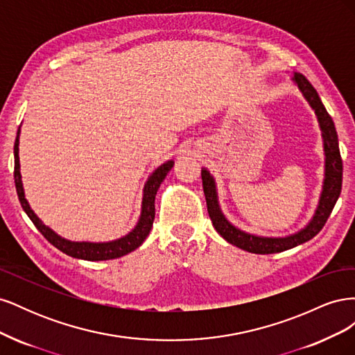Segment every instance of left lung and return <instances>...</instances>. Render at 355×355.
Returning <instances> with one entry per match:
<instances>
[{
    "instance_id": "8db88e82",
    "label": "left lung",
    "mask_w": 355,
    "mask_h": 355,
    "mask_svg": "<svg viewBox=\"0 0 355 355\" xmlns=\"http://www.w3.org/2000/svg\"><path fill=\"white\" fill-rule=\"evenodd\" d=\"M292 83L295 87L304 96V99L309 105V108L314 111L317 123L321 132V139H323V153H324V179L323 187H321L320 198L317 209L313 214V218L299 231L284 235V237H266V235H256L247 232L235 227L234 223L225 216L218 197V187L216 179L213 178L210 171L202 167L201 168V179H202V189L204 196L207 201V211L211 219L214 230L223 240H227L230 244L237 245L240 249L257 253V254H270V253H280L288 249H293L296 245L304 244L314 239L315 235L323 230L324 223L327 222L330 213L335 207V204L339 198L342 189V159L339 153V142L335 124H333L331 116L327 114L323 102H321L318 93L309 81L297 72L293 73Z\"/></svg>"
}]
</instances>
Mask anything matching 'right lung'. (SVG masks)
<instances>
[{
	"label": "right lung",
	"instance_id": "add662e5",
	"mask_svg": "<svg viewBox=\"0 0 355 355\" xmlns=\"http://www.w3.org/2000/svg\"><path fill=\"white\" fill-rule=\"evenodd\" d=\"M19 139H20V127L17 130L16 142H15V184L17 197L20 201V206L28 214V218L35 225V228L44 235L47 241L53 244L63 252L65 254L75 257V259H84V261H110L128 254L130 252L136 250L141 245L146 237L151 232L154 218H155V196L159 185L163 184L167 173L173 167L175 161L168 159L166 163L158 166L151 175L148 176L145 185H144V194H142V206H141V216L137 219L135 228L127 232L123 237L112 240V241H71L65 237H62L58 232L53 231L47 225L42 223V220L37 216L35 211L31 209L29 202L25 197V189L22 184V175H20V161H19Z\"/></svg>",
	"mask_w": 355,
	"mask_h": 355
}]
</instances>
